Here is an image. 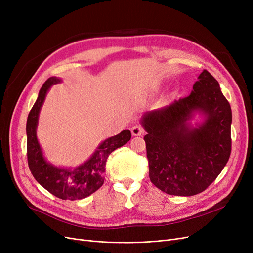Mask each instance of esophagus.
<instances>
[{
    "mask_svg": "<svg viewBox=\"0 0 253 253\" xmlns=\"http://www.w3.org/2000/svg\"><path fill=\"white\" fill-rule=\"evenodd\" d=\"M131 133L133 136H141L144 133V130L139 125H134L131 128Z\"/></svg>",
    "mask_w": 253,
    "mask_h": 253,
    "instance_id": "34e87169",
    "label": "esophagus"
}]
</instances>
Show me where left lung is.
Listing matches in <instances>:
<instances>
[{
	"instance_id": "obj_1",
	"label": "left lung",
	"mask_w": 253,
	"mask_h": 253,
	"mask_svg": "<svg viewBox=\"0 0 253 253\" xmlns=\"http://www.w3.org/2000/svg\"><path fill=\"white\" fill-rule=\"evenodd\" d=\"M199 114L201 122L190 121ZM150 179L168 195L194 196L215 180L231 155L232 110L219 84L204 70L191 94L145 113Z\"/></svg>"
}]
</instances>
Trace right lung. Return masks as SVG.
Returning a JSON list of instances; mask_svg holds the SVG:
<instances>
[{
    "instance_id": "add662e5",
    "label": "right lung",
    "mask_w": 253,
    "mask_h": 253,
    "mask_svg": "<svg viewBox=\"0 0 253 253\" xmlns=\"http://www.w3.org/2000/svg\"><path fill=\"white\" fill-rule=\"evenodd\" d=\"M61 83V79L51 77L39 91L38 98L26 122L28 136V162L35 179L49 193L62 200H80L96 192L104 181L106 160L111 153L127 143L131 132L123 130L119 134L104 139L87 161L74 168L59 167L48 162L37 137L40 111L46 95L53 85Z\"/></svg>"
}]
</instances>
